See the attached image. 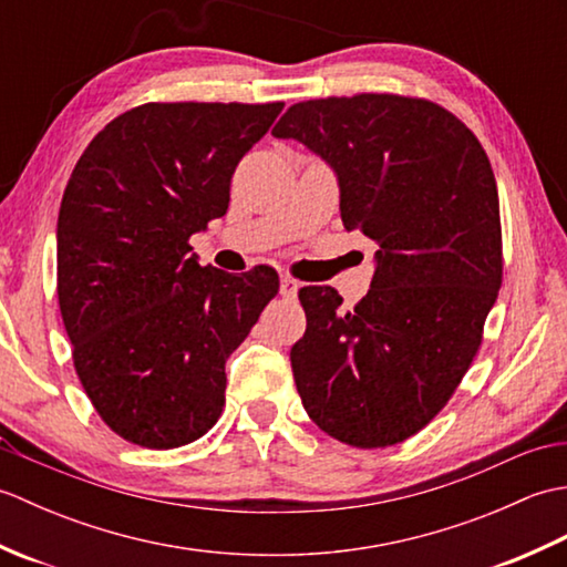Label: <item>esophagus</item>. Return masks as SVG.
Listing matches in <instances>:
<instances>
[{
  "label": "esophagus",
  "mask_w": 567,
  "mask_h": 567,
  "mask_svg": "<svg viewBox=\"0 0 567 567\" xmlns=\"http://www.w3.org/2000/svg\"><path fill=\"white\" fill-rule=\"evenodd\" d=\"M297 292H299V282L295 280V277L282 275V277H280V295L287 297V299H295Z\"/></svg>",
  "instance_id": "34e87169"
}]
</instances>
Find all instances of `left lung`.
<instances>
[{
  "label": "left lung",
  "instance_id": "obj_1",
  "mask_svg": "<svg viewBox=\"0 0 567 567\" xmlns=\"http://www.w3.org/2000/svg\"><path fill=\"white\" fill-rule=\"evenodd\" d=\"M327 163L341 221L378 244L355 309L302 287L307 331L292 351L311 421L355 449L424 429L451 400L502 285L495 173L461 118L400 94L292 104L272 128Z\"/></svg>",
  "mask_w": 567,
  "mask_h": 567
}]
</instances>
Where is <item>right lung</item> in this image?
Segmentation results:
<instances>
[{"label": "right lung", "instance_id": "obj_1", "mask_svg": "<svg viewBox=\"0 0 567 567\" xmlns=\"http://www.w3.org/2000/svg\"><path fill=\"white\" fill-rule=\"evenodd\" d=\"M272 104H143L106 124L58 214V302L78 378L104 424L143 449L204 436L221 416L226 360L277 272L202 268L189 236L228 209L238 161Z\"/></svg>", "mask_w": 567, "mask_h": 567}]
</instances>
